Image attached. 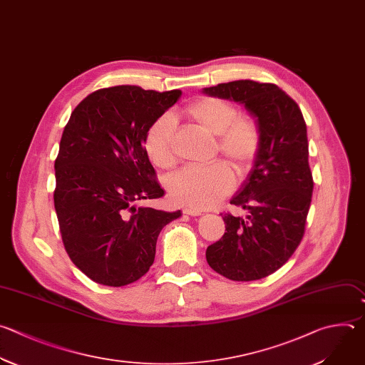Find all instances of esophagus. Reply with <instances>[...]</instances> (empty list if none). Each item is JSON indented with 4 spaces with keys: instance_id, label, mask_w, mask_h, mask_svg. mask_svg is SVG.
<instances>
[{
    "instance_id": "34e87169",
    "label": "esophagus",
    "mask_w": 365,
    "mask_h": 365,
    "mask_svg": "<svg viewBox=\"0 0 365 365\" xmlns=\"http://www.w3.org/2000/svg\"><path fill=\"white\" fill-rule=\"evenodd\" d=\"M183 213L185 215H190V216H200L202 212L200 210H196V209H183Z\"/></svg>"
}]
</instances>
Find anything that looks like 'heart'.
Listing matches in <instances>:
<instances>
[{
  "mask_svg": "<svg viewBox=\"0 0 365 365\" xmlns=\"http://www.w3.org/2000/svg\"><path fill=\"white\" fill-rule=\"evenodd\" d=\"M187 115L205 132L217 136L219 152L239 170L245 169L255 158L261 135L250 118L237 117V110L226 100L203 97L187 106ZM175 118L170 113L153 121L145 138L149 160L162 169L175 163L173 136ZM172 202L192 209H206L227 195L233 187V176L226 165L186 166L173 173L166 183Z\"/></svg>",
  "mask_w": 365,
  "mask_h": 365,
  "instance_id": "heart-1",
  "label": "heart"
}]
</instances>
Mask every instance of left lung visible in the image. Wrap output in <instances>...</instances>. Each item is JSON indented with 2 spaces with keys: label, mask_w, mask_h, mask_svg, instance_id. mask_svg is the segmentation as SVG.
I'll list each match as a JSON object with an SVG mask.
<instances>
[{
  "label": "left lung",
  "mask_w": 365,
  "mask_h": 365,
  "mask_svg": "<svg viewBox=\"0 0 365 365\" xmlns=\"http://www.w3.org/2000/svg\"><path fill=\"white\" fill-rule=\"evenodd\" d=\"M202 93L244 106L261 135L254 166L230 199L250 213L222 216L225 235L206 250L217 274L257 281L279 269L304 236L314 189L305 120L298 104L271 83L236 80Z\"/></svg>",
  "instance_id": "left-lung-1"
}]
</instances>
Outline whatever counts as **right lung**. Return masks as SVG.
I'll return each mask as SVG.
<instances>
[{
	"label": "right lung",
	"instance_id": "add662e5",
	"mask_svg": "<svg viewBox=\"0 0 365 365\" xmlns=\"http://www.w3.org/2000/svg\"><path fill=\"white\" fill-rule=\"evenodd\" d=\"M180 96L138 86L101 88L74 108L64 128L54 207L70 259L97 284L125 287L142 278L160 230L180 216L136 205L163 196L143 145L153 121Z\"/></svg>",
	"mask_w": 365,
	"mask_h": 365
}]
</instances>
